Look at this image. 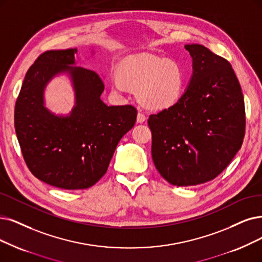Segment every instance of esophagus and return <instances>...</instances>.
Masks as SVG:
<instances>
[{"instance_id":"obj_1","label":"esophagus","mask_w":262,"mask_h":262,"mask_svg":"<svg viewBox=\"0 0 262 262\" xmlns=\"http://www.w3.org/2000/svg\"><path fill=\"white\" fill-rule=\"evenodd\" d=\"M145 120H146L145 114H143L142 112H139V114H138V117H137V121H138L139 123H143Z\"/></svg>"}]
</instances>
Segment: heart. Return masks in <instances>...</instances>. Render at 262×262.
<instances>
[{
	"instance_id": "heart-1",
	"label": "heart",
	"mask_w": 262,
	"mask_h": 262,
	"mask_svg": "<svg viewBox=\"0 0 262 262\" xmlns=\"http://www.w3.org/2000/svg\"><path fill=\"white\" fill-rule=\"evenodd\" d=\"M185 81L184 70L176 61L137 55L121 61L119 73L112 76V87L119 92L128 87L139 89V98L146 107L163 110L181 99Z\"/></svg>"
}]
</instances>
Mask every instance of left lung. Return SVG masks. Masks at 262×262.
<instances>
[{"instance_id": "8db88e82", "label": "left lung", "mask_w": 262, "mask_h": 262, "mask_svg": "<svg viewBox=\"0 0 262 262\" xmlns=\"http://www.w3.org/2000/svg\"><path fill=\"white\" fill-rule=\"evenodd\" d=\"M192 76L174 105L150 115L156 169L175 186L214 180L234 158L245 135L242 89L229 62L203 45H185Z\"/></svg>"}]
</instances>
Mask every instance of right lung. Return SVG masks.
Here are the masks:
<instances>
[{"label": "right lung", "instance_id": "right-lung-1", "mask_svg": "<svg viewBox=\"0 0 262 262\" xmlns=\"http://www.w3.org/2000/svg\"><path fill=\"white\" fill-rule=\"evenodd\" d=\"M76 48L48 50L28 70L15 105V129L24 159L36 179L67 190L86 189L106 173L123 135L133 128L137 108L107 106L98 73L75 64ZM67 72L76 91L70 115L45 107L43 91Z\"/></svg>", "mask_w": 262, "mask_h": 262}]
</instances>
